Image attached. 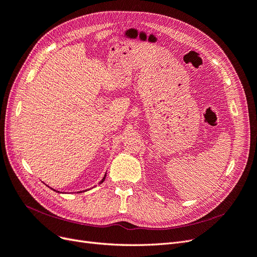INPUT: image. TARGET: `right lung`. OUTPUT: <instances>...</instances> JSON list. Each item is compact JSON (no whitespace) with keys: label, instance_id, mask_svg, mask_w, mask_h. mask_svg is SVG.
I'll list each match as a JSON object with an SVG mask.
<instances>
[{"label":"right lung","instance_id":"obj_1","mask_svg":"<svg viewBox=\"0 0 257 257\" xmlns=\"http://www.w3.org/2000/svg\"><path fill=\"white\" fill-rule=\"evenodd\" d=\"M104 179H105V175H104V177L102 178V180L100 181V183H99V184H101V183H103V181H104ZM54 191H55V190H54ZM56 192H59V191H56Z\"/></svg>","mask_w":257,"mask_h":257}]
</instances>
